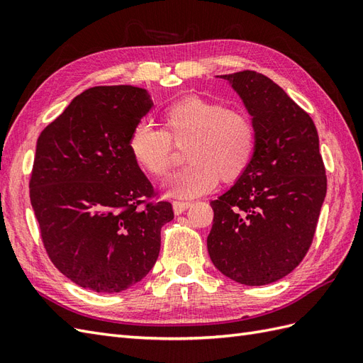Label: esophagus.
Returning <instances> with one entry per match:
<instances>
[{"label":"esophagus","mask_w":363,"mask_h":363,"mask_svg":"<svg viewBox=\"0 0 363 363\" xmlns=\"http://www.w3.org/2000/svg\"><path fill=\"white\" fill-rule=\"evenodd\" d=\"M190 206H191V203L187 202V201H173L174 215H182V213L187 210Z\"/></svg>","instance_id":"obj_1"}]
</instances>
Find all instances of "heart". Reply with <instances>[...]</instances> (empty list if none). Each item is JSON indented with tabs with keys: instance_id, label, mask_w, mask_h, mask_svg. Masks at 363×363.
Returning <instances> with one entry per match:
<instances>
[{
	"instance_id": "1",
	"label": "heart",
	"mask_w": 363,
	"mask_h": 363,
	"mask_svg": "<svg viewBox=\"0 0 363 363\" xmlns=\"http://www.w3.org/2000/svg\"><path fill=\"white\" fill-rule=\"evenodd\" d=\"M184 145L189 164L174 172L164 189L169 196L190 199L215 189L219 178L231 182L244 174L256 152V127L244 110L187 96L165 108L162 130L139 124L128 139L133 160L153 178L167 174L173 145Z\"/></svg>"
}]
</instances>
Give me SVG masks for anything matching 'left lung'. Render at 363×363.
I'll return each instance as SVG.
<instances>
[{"label":"left lung","instance_id":"8db88e82","mask_svg":"<svg viewBox=\"0 0 363 363\" xmlns=\"http://www.w3.org/2000/svg\"><path fill=\"white\" fill-rule=\"evenodd\" d=\"M256 127V152L236 184L211 201V262L233 281L259 286L302 262L327 194L318 130L310 115L255 70L222 75Z\"/></svg>","mask_w":363,"mask_h":363}]
</instances>
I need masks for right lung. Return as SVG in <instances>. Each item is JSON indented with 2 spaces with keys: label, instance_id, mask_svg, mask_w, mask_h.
Wrapping results in <instances>:
<instances>
[{
  "label": "right lung",
  "instance_id": "obj_1",
  "mask_svg": "<svg viewBox=\"0 0 363 363\" xmlns=\"http://www.w3.org/2000/svg\"><path fill=\"white\" fill-rule=\"evenodd\" d=\"M152 101L144 89L82 91L36 143L30 202L45 253L72 282L119 293L152 270L173 219L128 150Z\"/></svg>",
  "mask_w": 363,
  "mask_h": 363
}]
</instances>
